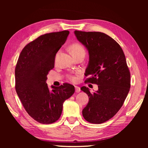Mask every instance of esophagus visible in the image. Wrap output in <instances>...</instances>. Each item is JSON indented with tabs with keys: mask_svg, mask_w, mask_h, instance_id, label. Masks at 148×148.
Segmentation results:
<instances>
[{
	"mask_svg": "<svg viewBox=\"0 0 148 148\" xmlns=\"http://www.w3.org/2000/svg\"><path fill=\"white\" fill-rule=\"evenodd\" d=\"M75 89H76V93H79V92H81V89H80V88L79 86H75Z\"/></svg>",
	"mask_w": 148,
	"mask_h": 148,
	"instance_id": "34e87169",
	"label": "esophagus"
}]
</instances>
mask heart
<instances>
[{
    "instance_id": "obj_1",
    "label": "heart",
    "mask_w": 148,
    "mask_h": 148,
    "mask_svg": "<svg viewBox=\"0 0 148 148\" xmlns=\"http://www.w3.org/2000/svg\"><path fill=\"white\" fill-rule=\"evenodd\" d=\"M69 49L72 53V55H73L74 57L77 58V56L85 55V49H84V47L81 45V44L78 42H74L69 46ZM58 55V53H56V58H57ZM68 79L72 81V82H76L77 81V77L73 76V75H69Z\"/></svg>"
}]
</instances>
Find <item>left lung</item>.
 I'll use <instances>...</instances> for the list:
<instances>
[{"label": "left lung", "mask_w": 148, "mask_h": 148, "mask_svg": "<svg viewBox=\"0 0 148 148\" xmlns=\"http://www.w3.org/2000/svg\"><path fill=\"white\" fill-rule=\"evenodd\" d=\"M77 39L86 46L89 63L85 82L96 84L99 90L91 93L86 86L89 102L83 116L91 123L100 124L112 118L122 107L130 88V72L121 46L107 34L75 30Z\"/></svg>", "instance_id": "1"}]
</instances>
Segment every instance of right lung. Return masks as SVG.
<instances>
[{"label": "right lung", "instance_id": "1", "mask_svg": "<svg viewBox=\"0 0 148 148\" xmlns=\"http://www.w3.org/2000/svg\"><path fill=\"white\" fill-rule=\"evenodd\" d=\"M69 31L40 36L24 47L15 67V89L25 109L42 124H51L60 118L63 103L73 95L74 86L64 83L52 86L46 81L54 68L56 53L65 42Z\"/></svg>", "mask_w": 148, "mask_h": 148}]
</instances>
